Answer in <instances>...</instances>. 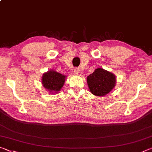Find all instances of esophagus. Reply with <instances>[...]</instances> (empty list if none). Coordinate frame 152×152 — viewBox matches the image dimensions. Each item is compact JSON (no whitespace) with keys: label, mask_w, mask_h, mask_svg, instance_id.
Here are the masks:
<instances>
[{"label":"esophagus","mask_w":152,"mask_h":152,"mask_svg":"<svg viewBox=\"0 0 152 152\" xmlns=\"http://www.w3.org/2000/svg\"><path fill=\"white\" fill-rule=\"evenodd\" d=\"M80 72V70L78 68H75L74 70V74H76V75H78Z\"/></svg>","instance_id":"1"}]
</instances>
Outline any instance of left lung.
Listing matches in <instances>:
<instances>
[{"label": "left lung", "instance_id": "left-lung-1", "mask_svg": "<svg viewBox=\"0 0 152 152\" xmlns=\"http://www.w3.org/2000/svg\"><path fill=\"white\" fill-rule=\"evenodd\" d=\"M87 84L92 94L103 96L109 93L115 87L116 77L110 72L99 68L87 77Z\"/></svg>", "mask_w": 152, "mask_h": 152}]
</instances>
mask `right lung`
I'll use <instances>...</instances> for the list:
<instances>
[{
	"label": "right lung",
	"mask_w": 152,
	"mask_h": 152,
	"mask_svg": "<svg viewBox=\"0 0 152 152\" xmlns=\"http://www.w3.org/2000/svg\"><path fill=\"white\" fill-rule=\"evenodd\" d=\"M66 76L54 70L48 71L43 74L42 83L50 92L56 93L60 91L64 86Z\"/></svg>",
	"instance_id": "obj_1"
}]
</instances>
